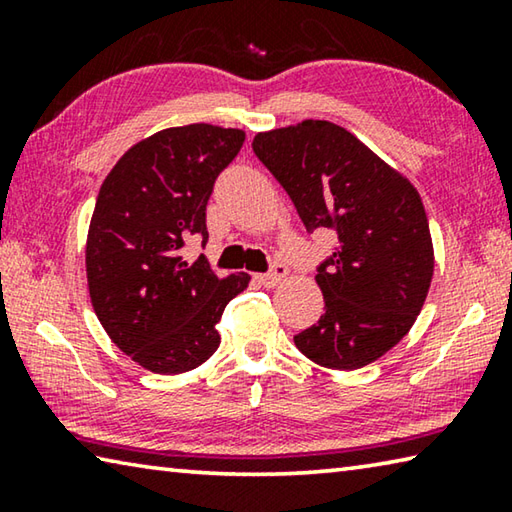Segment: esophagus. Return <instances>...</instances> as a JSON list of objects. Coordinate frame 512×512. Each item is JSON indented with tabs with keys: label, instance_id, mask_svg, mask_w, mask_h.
<instances>
[{
	"label": "esophagus",
	"instance_id": "esophagus-1",
	"mask_svg": "<svg viewBox=\"0 0 512 512\" xmlns=\"http://www.w3.org/2000/svg\"><path fill=\"white\" fill-rule=\"evenodd\" d=\"M287 273H289L287 266L275 259V262L271 264V271L257 275V280H259V284H264V287H277V284H280L284 277H287Z\"/></svg>",
	"mask_w": 512,
	"mask_h": 512
}]
</instances>
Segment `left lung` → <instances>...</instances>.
Instances as JSON below:
<instances>
[{
  "label": "left lung",
  "mask_w": 512,
  "mask_h": 512,
  "mask_svg": "<svg viewBox=\"0 0 512 512\" xmlns=\"http://www.w3.org/2000/svg\"><path fill=\"white\" fill-rule=\"evenodd\" d=\"M253 151L307 232L339 237L316 275L325 314L293 336L296 348L325 368L368 366L404 339L429 293L433 246L420 194L332 121L259 133Z\"/></svg>",
  "instance_id": "obj_1"
}]
</instances>
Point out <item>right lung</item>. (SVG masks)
<instances>
[{"label": "right lung", "instance_id": "obj_1", "mask_svg": "<svg viewBox=\"0 0 512 512\" xmlns=\"http://www.w3.org/2000/svg\"><path fill=\"white\" fill-rule=\"evenodd\" d=\"M244 140L239 128H167L131 146L99 189L85 246L94 314L121 352L158 375L212 357L225 305L250 282L219 280L203 255L194 264L180 255L192 237L207 244V201Z\"/></svg>", "mask_w": 512, "mask_h": 512}]
</instances>
